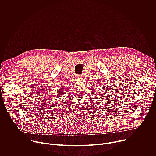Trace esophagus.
<instances>
[{
	"label": "esophagus",
	"mask_w": 156,
	"mask_h": 156,
	"mask_svg": "<svg viewBox=\"0 0 156 156\" xmlns=\"http://www.w3.org/2000/svg\"><path fill=\"white\" fill-rule=\"evenodd\" d=\"M83 76H82V75H76V78H82Z\"/></svg>",
	"instance_id": "obj_1"
}]
</instances>
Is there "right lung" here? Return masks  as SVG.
Masks as SVG:
<instances>
[{
  "instance_id": "add662e5",
  "label": "right lung",
  "mask_w": 156,
  "mask_h": 156,
  "mask_svg": "<svg viewBox=\"0 0 156 156\" xmlns=\"http://www.w3.org/2000/svg\"><path fill=\"white\" fill-rule=\"evenodd\" d=\"M63 88H60V91H59L60 93H58V97L61 96V95H62L61 94H62V91H63Z\"/></svg>"
}]
</instances>
